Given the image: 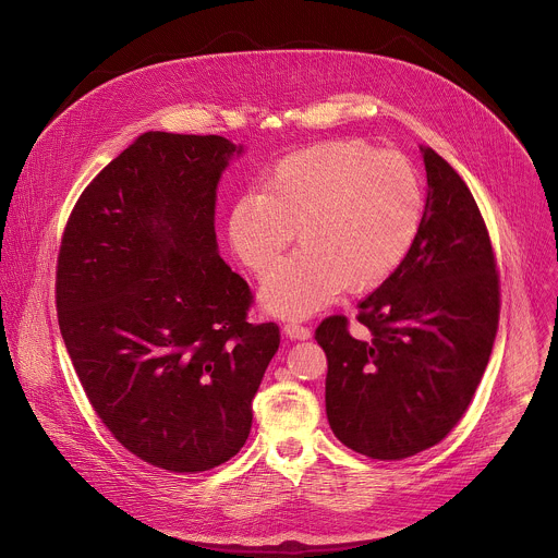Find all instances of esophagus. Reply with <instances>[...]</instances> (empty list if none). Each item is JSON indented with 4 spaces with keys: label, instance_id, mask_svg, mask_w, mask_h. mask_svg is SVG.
Segmentation results:
<instances>
[{
    "label": "esophagus",
    "instance_id": "esophagus-1",
    "mask_svg": "<svg viewBox=\"0 0 558 558\" xmlns=\"http://www.w3.org/2000/svg\"><path fill=\"white\" fill-rule=\"evenodd\" d=\"M284 333L291 338V340H308L311 338V331L298 323H287L284 327Z\"/></svg>",
    "mask_w": 558,
    "mask_h": 558
}]
</instances>
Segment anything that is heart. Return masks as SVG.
<instances>
[{
    "instance_id": "b5f03b06",
    "label": "heart",
    "mask_w": 558,
    "mask_h": 558,
    "mask_svg": "<svg viewBox=\"0 0 558 558\" xmlns=\"http://www.w3.org/2000/svg\"><path fill=\"white\" fill-rule=\"evenodd\" d=\"M424 216V192L409 158L362 141L293 151L269 170L263 192L231 203L227 235L256 276L293 243L302 250L260 289L269 313L306 317L349 289L368 293L407 260Z\"/></svg>"
}]
</instances>
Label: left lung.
Masks as SVG:
<instances>
[{
	"instance_id": "1",
	"label": "left lung",
	"mask_w": 558,
	"mask_h": 558,
	"mask_svg": "<svg viewBox=\"0 0 558 558\" xmlns=\"http://www.w3.org/2000/svg\"><path fill=\"white\" fill-rule=\"evenodd\" d=\"M428 196L415 243L360 302L364 338L344 315L315 329L327 353V417L351 450L379 461L439 444L468 411L499 327V271L463 179L422 147Z\"/></svg>"
}]
</instances>
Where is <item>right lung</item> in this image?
Returning <instances> with one entry per match:
<instances>
[{
	"instance_id": "right-lung-1",
	"label": "right lung",
	"mask_w": 558,
	"mask_h": 558,
	"mask_svg": "<svg viewBox=\"0 0 558 558\" xmlns=\"http://www.w3.org/2000/svg\"><path fill=\"white\" fill-rule=\"evenodd\" d=\"M225 136L145 132L78 196L57 258V317L88 400L149 465L203 472L252 430V400L280 347L252 325L250 284L218 256Z\"/></svg>"
}]
</instances>
